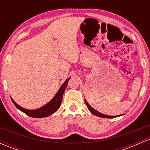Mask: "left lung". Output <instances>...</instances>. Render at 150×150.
<instances>
[{
	"instance_id": "1",
	"label": "left lung",
	"mask_w": 150,
	"mask_h": 150,
	"mask_svg": "<svg viewBox=\"0 0 150 150\" xmlns=\"http://www.w3.org/2000/svg\"><path fill=\"white\" fill-rule=\"evenodd\" d=\"M85 104L87 105V108H88V109L89 110V111H90L91 113H92V114L95 115V116H99V117H101V118H116V117H118L119 116H108V115H105V114H103V113H101L100 112H99V111H97V110H95L94 108H93L92 107H91L90 106H89L88 103H87V101L85 100Z\"/></svg>"
}]
</instances>
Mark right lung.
Listing matches in <instances>:
<instances>
[{"mask_svg":"<svg viewBox=\"0 0 150 150\" xmlns=\"http://www.w3.org/2000/svg\"><path fill=\"white\" fill-rule=\"evenodd\" d=\"M70 80L69 78L67 79L65 81L64 83L62 85L61 88L59 89V90L58 91V92L56 93V94L55 95V97L49 101L48 104L44 105L42 107L37 108L35 110H28L26 109L21 107L20 106H19L18 104H16V102L13 100L11 98V100L13 101V103L14 105L18 108L19 110L22 111L23 113H25V114H27V116L32 117V118H44V117L49 116L50 115L53 114V113L56 112V111L59 108L61 104L62 99H63V93H64L65 88H66V86L68 85V80Z\"/></svg>","mask_w":150,"mask_h":150,"instance_id":"add662e5","label":"right lung"}]
</instances>
